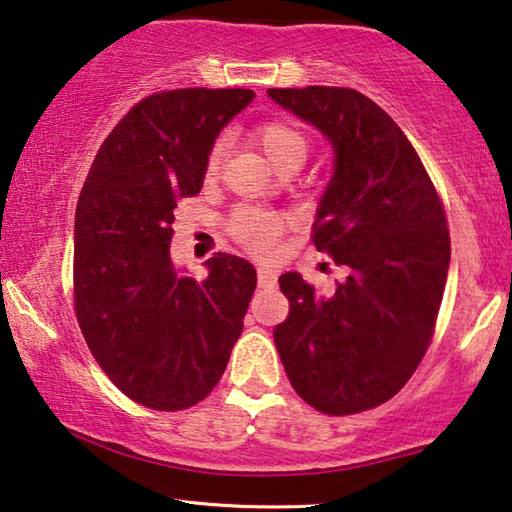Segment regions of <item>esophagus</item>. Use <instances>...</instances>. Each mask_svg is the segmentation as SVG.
<instances>
[{
	"label": "esophagus",
	"mask_w": 512,
	"mask_h": 512,
	"mask_svg": "<svg viewBox=\"0 0 512 512\" xmlns=\"http://www.w3.org/2000/svg\"><path fill=\"white\" fill-rule=\"evenodd\" d=\"M257 285L262 289H273L278 285V269H273V266H257Z\"/></svg>",
	"instance_id": "esophagus-1"
}]
</instances>
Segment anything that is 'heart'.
Returning a JSON list of instances; mask_svg holds the SVG:
<instances>
[{"label": "heart", "mask_w": 512, "mask_h": 512, "mask_svg": "<svg viewBox=\"0 0 512 512\" xmlns=\"http://www.w3.org/2000/svg\"><path fill=\"white\" fill-rule=\"evenodd\" d=\"M255 136L259 145L264 148L266 157H269L275 166H282L285 161H291V159L305 161L307 157V139L303 136V132H298L294 125L282 123V120H273V123L259 125ZM223 150H225V141L218 139L207 157L209 175H214L218 166H221ZM289 223H291L289 216L271 212V209L239 207L230 218V230L234 237H237L243 246L253 250V253H269L282 234V230H285Z\"/></svg>", "instance_id": "heart-1"}]
</instances>
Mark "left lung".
<instances>
[{"label": "left lung", "mask_w": 512, "mask_h": 512, "mask_svg": "<svg viewBox=\"0 0 512 512\" xmlns=\"http://www.w3.org/2000/svg\"><path fill=\"white\" fill-rule=\"evenodd\" d=\"M319 129L332 177L316 207L314 246L348 269L335 294L280 275L289 316L273 339L291 385L326 415H355L399 392L431 342L451 262L442 202L415 148L353 88H269Z\"/></svg>", "instance_id": "left-lung-1"}]
</instances>
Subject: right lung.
<instances>
[{
  "label": "right lung",
  "instance_id": "add662e5",
  "mask_svg": "<svg viewBox=\"0 0 512 512\" xmlns=\"http://www.w3.org/2000/svg\"><path fill=\"white\" fill-rule=\"evenodd\" d=\"M246 88L145 97L102 143L75 212V310L93 358L129 399L184 410L212 392L257 285L237 255L198 282L170 257L177 200L196 196L207 157L253 102Z\"/></svg>",
  "mask_w": 512,
  "mask_h": 512
}]
</instances>
